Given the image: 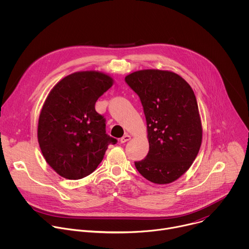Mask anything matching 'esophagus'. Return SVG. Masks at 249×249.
<instances>
[{"instance_id": "esophagus-1", "label": "esophagus", "mask_w": 249, "mask_h": 249, "mask_svg": "<svg viewBox=\"0 0 249 249\" xmlns=\"http://www.w3.org/2000/svg\"><path fill=\"white\" fill-rule=\"evenodd\" d=\"M130 139H131V136H129V135L126 134L125 136H123V137L120 139V143L124 144V143H126V142H128Z\"/></svg>"}]
</instances>
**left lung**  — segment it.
Wrapping results in <instances>:
<instances>
[{
    "label": "left lung",
    "instance_id": "left-lung-1",
    "mask_svg": "<svg viewBox=\"0 0 249 249\" xmlns=\"http://www.w3.org/2000/svg\"><path fill=\"white\" fill-rule=\"evenodd\" d=\"M125 81L143 105L150 146L147 157L135 161V166L153 183H171L189 169L202 143L194 91L171 71L140 70Z\"/></svg>",
    "mask_w": 249,
    "mask_h": 249
}]
</instances>
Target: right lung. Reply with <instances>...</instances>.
Listing matches in <instances>:
<instances>
[{"label": "right lung", "mask_w": 249, "mask_h": 249, "mask_svg": "<svg viewBox=\"0 0 249 249\" xmlns=\"http://www.w3.org/2000/svg\"><path fill=\"white\" fill-rule=\"evenodd\" d=\"M113 83L107 74L82 71L63 78L46 97L37 139L46 162L64 178L76 180L90 174L108 145L117 143L106 134L105 119L94 108Z\"/></svg>", "instance_id": "add662e5"}]
</instances>
